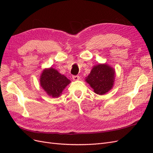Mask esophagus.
<instances>
[{
    "label": "esophagus",
    "mask_w": 153,
    "mask_h": 153,
    "mask_svg": "<svg viewBox=\"0 0 153 153\" xmlns=\"http://www.w3.org/2000/svg\"><path fill=\"white\" fill-rule=\"evenodd\" d=\"M72 78H73V80L76 81V80H80V76H73Z\"/></svg>",
    "instance_id": "esophagus-1"
}]
</instances>
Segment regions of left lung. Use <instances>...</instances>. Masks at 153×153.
Masks as SVG:
<instances>
[{"label":"left lung","instance_id":"1","mask_svg":"<svg viewBox=\"0 0 153 153\" xmlns=\"http://www.w3.org/2000/svg\"><path fill=\"white\" fill-rule=\"evenodd\" d=\"M115 78V69L107 64H98L92 68L85 82L96 94L103 95L113 88Z\"/></svg>","mask_w":153,"mask_h":153}]
</instances>
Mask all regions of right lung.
I'll use <instances>...</instances> for the list:
<instances>
[{
	"instance_id": "1",
	"label": "right lung",
	"mask_w": 153,
	"mask_h": 153,
	"mask_svg": "<svg viewBox=\"0 0 153 153\" xmlns=\"http://www.w3.org/2000/svg\"><path fill=\"white\" fill-rule=\"evenodd\" d=\"M40 85L49 96L59 98L71 81L53 68H45L41 73L39 78Z\"/></svg>"
}]
</instances>
